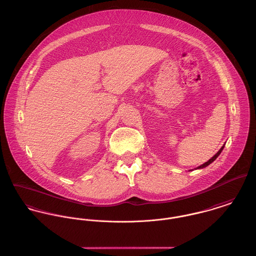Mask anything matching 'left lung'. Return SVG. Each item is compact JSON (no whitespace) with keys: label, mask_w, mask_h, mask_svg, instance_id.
Returning a JSON list of instances; mask_svg holds the SVG:
<instances>
[{"label":"left lung","mask_w":256,"mask_h":256,"mask_svg":"<svg viewBox=\"0 0 256 256\" xmlns=\"http://www.w3.org/2000/svg\"><path fill=\"white\" fill-rule=\"evenodd\" d=\"M224 146L222 148H220L216 153L215 155L209 160L208 162H204L203 164H202V166H198L196 168H205V166H209L211 162H213L215 161L216 159L218 157V155L220 154V152L222 151V149H224Z\"/></svg>","instance_id":"1"}]
</instances>
